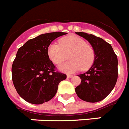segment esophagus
Returning <instances> with one entry per match:
<instances>
[{
    "mask_svg": "<svg viewBox=\"0 0 129 129\" xmlns=\"http://www.w3.org/2000/svg\"><path fill=\"white\" fill-rule=\"evenodd\" d=\"M73 77V75H67L68 78H72Z\"/></svg>",
    "mask_w": 129,
    "mask_h": 129,
    "instance_id": "1",
    "label": "esophagus"
}]
</instances>
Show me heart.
I'll return each instance as SVG.
<instances>
[{"label":"heart","instance_id":"b5f03b06","mask_svg":"<svg viewBox=\"0 0 129 129\" xmlns=\"http://www.w3.org/2000/svg\"><path fill=\"white\" fill-rule=\"evenodd\" d=\"M47 54L54 64H60L68 59L69 61L60 66L59 70L66 73H73L81 69L86 70L95 61V51L91 45L86 43L81 38L75 35L66 36L56 43L48 45Z\"/></svg>","mask_w":129,"mask_h":129}]
</instances>
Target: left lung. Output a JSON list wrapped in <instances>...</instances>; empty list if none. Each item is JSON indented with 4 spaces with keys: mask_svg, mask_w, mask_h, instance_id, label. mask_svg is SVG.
<instances>
[{
    "mask_svg": "<svg viewBox=\"0 0 129 129\" xmlns=\"http://www.w3.org/2000/svg\"><path fill=\"white\" fill-rule=\"evenodd\" d=\"M76 34L87 40L95 51V61L85 73L79 75L81 84L75 92L81 100L97 102L113 90L117 79V57L111 44L102 38L84 32Z\"/></svg>",
    "mask_w": 129,
    "mask_h": 129,
    "instance_id": "left-lung-1",
    "label": "left lung"
}]
</instances>
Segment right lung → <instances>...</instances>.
Wrapping results in <instances>:
<instances>
[{"label": "right lung", "mask_w": 129, "mask_h": 129, "mask_svg": "<svg viewBox=\"0 0 129 129\" xmlns=\"http://www.w3.org/2000/svg\"><path fill=\"white\" fill-rule=\"evenodd\" d=\"M66 32H50L27 41L19 48L12 67L14 86L24 100L33 104L48 102L56 95L66 75L55 72L47 54L48 45Z\"/></svg>", "instance_id": "1"}]
</instances>
